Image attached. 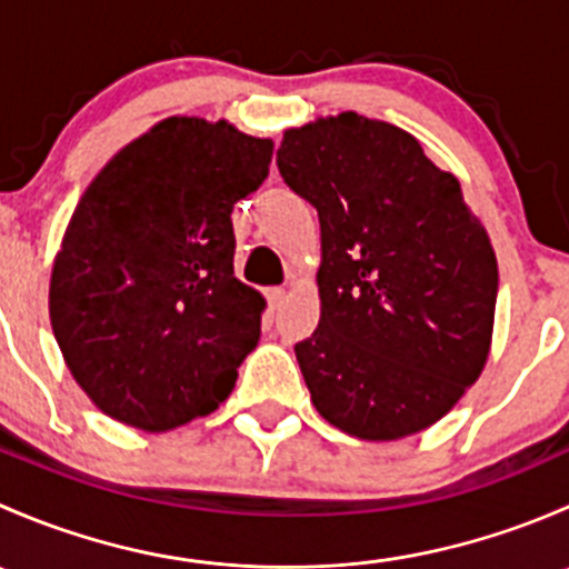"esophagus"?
Returning a JSON list of instances; mask_svg holds the SVG:
<instances>
[{
	"label": "esophagus",
	"instance_id": "1",
	"mask_svg": "<svg viewBox=\"0 0 569 569\" xmlns=\"http://www.w3.org/2000/svg\"><path fill=\"white\" fill-rule=\"evenodd\" d=\"M267 300H269V306L278 308L280 302L286 300V289H283V286H274V289H269L267 291Z\"/></svg>",
	"mask_w": 569,
	"mask_h": 569
}]
</instances>
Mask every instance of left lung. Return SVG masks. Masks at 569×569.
I'll return each instance as SVG.
<instances>
[{"instance_id":"1","label":"left lung","mask_w":569,"mask_h":569,"mask_svg":"<svg viewBox=\"0 0 569 569\" xmlns=\"http://www.w3.org/2000/svg\"><path fill=\"white\" fill-rule=\"evenodd\" d=\"M278 168L321 226V317L295 347L313 407L360 440L429 429L479 380L496 325V250L460 181L358 112L286 129Z\"/></svg>"}]
</instances>
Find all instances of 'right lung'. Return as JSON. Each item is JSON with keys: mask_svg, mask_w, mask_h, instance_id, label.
I'll use <instances>...</instances> for the list:
<instances>
[{"mask_svg": "<svg viewBox=\"0 0 569 569\" xmlns=\"http://www.w3.org/2000/svg\"><path fill=\"white\" fill-rule=\"evenodd\" d=\"M274 142L173 114L120 148L79 198L49 280L68 371L126 427L168 432L228 399L267 300L233 274V203Z\"/></svg>", "mask_w": 569, "mask_h": 569, "instance_id": "obj_1", "label": "right lung"}]
</instances>
